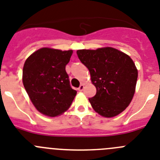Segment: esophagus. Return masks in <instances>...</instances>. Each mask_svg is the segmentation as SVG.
<instances>
[{"label": "esophagus", "mask_w": 160, "mask_h": 160, "mask_svg": "<svg viewBox=\"0 0 160 160\" xmlns=\"http://www.w3.org/2000/svg\"><path fill=\"white\" fill-rule=\"evenodd\" d=\"M83 89H84V85L83 84H82V85H80V87L78 88V90L79 91H82Z\"/></svg>", "instance_id": "34e87169"}]
</instances>
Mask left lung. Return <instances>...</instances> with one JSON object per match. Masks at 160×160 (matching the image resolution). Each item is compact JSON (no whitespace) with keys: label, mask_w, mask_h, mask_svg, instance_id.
<instances>
[{"label":"left lung","mask_w":160,"mask_h":160,"mask_svg":"<svg viewBox=\"0 0 160 160\" xmlns=\"http://www.w3.org/2000/svg\"><path fill=\"white\" fill-rule=\"evenodd\" d=\"M82 63L89 69L96 94L89 98L96 112L112 117L122 112L135 92L138 69L133 60L113 48L77 51Z\"/></svg>","instance_id":"left-lung-1"}]
</instances>
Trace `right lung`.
<instances>
[{
  "label": "right lung",
  "instance_id": "right-lung-1",
  "mask_svg": "<svg viewBox=\"0 0 160 160\" xmlns=\"http://www.w3.org/2000/svg\"><path fill=\"white\" fill-rule=\"evenodd\" d=\"M72 53V50L43 48L25 61L23 86L35 108L43 115L53 117L64 113L77 94L65 71Z\"/></svg>",
  "mask_w": 160,
  "mask_h": 160
}]
</instances>
